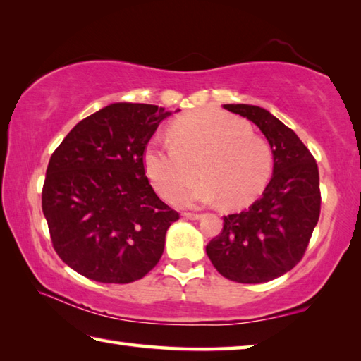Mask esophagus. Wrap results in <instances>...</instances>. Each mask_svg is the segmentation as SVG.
<instances>
[{"label": "esophagus", "instance_id": "obj_1", "mask_svg": "<svg viewBox=\"0 0 361 361\" xmlns=\"http://www.w3.org/2000/svg\"><path fill=\"white\" fill-rule=\"evenodd\" d=\"M183 218H186V219H191V221H197V219H200L202 218V214L200 213H183Z\"/></svg>", "mask_w": 361, "mask_h": 361}]
</instances>
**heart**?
<instances>
[{"instance_id":"heart-1","label":"heart","mask_w":361,"mask_h":361,"mask_svg":"<svg viewBox=\"0 0 361 361\" xmlns=\"http://www.w3.org/2000/svg\"><path fill=\"white\" fill-rule=\"evenodd\" d=\"M143 167L156 191L180 205L222 199L228 207H238L265 188L273 153L245 120L202 109L176 118L170 137L153 135L143 149ZM197 169L204 178L187 187Z\"/></svg>"}]
</instances>
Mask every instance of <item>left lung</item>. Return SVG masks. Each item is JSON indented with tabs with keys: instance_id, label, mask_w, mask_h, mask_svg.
<instances>
[{
	"instance_id": "8db88e82",
	"label": "left lung",
	"mask_w": 361,
	"mask_h": 361,
	"mask_svg": "<svg viewBox=\"0 0 361 361\" xmlns=\"http://www.w3.org/2000/svg\"><path fill=\"white\" fill-rule=\"evenodd\" d=\"M251 120L273 153V176L262 197L240 213L224 216L222 231L207 254L222 276L240 284L268 283L303 259L320 214L319 169L298 135L268 110L226 104Z\"/></svg>"
}]
</instances>
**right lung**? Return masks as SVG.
Masks as SVG:
<instances>
[{
    "instance_id": "obj_1",
    "label": "right lung",
    "mask_w": 361,
    "mask_h": 361,
    "mask_svg": "<svg viewBox=\"0 0 361 361\" xmlns=\"http://www.w3.org/2000/svg\"><path fill=\"white\" fill-rule=\"evenodd\" d=\"M170 112L118 102L77 123L51 154L42 212L64 264L106 284L153 270L166 232L180 218L148 181L143 149Z\"/></svg>"
}]
</instances>
